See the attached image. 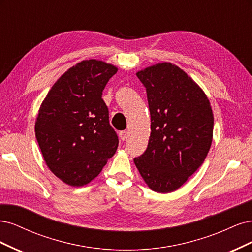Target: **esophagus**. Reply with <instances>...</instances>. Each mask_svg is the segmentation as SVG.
<instances>
[{"mask_svg": "<svg viewBox=\"0 0 252 252\" xmlns=\"http://www.w3.org/2000/svg\"><path fill=\"white\" fill-rule=\"evenodd\" d=\"M127 131H121V132H119V138L121 140H126V138L127 137Z\"/></svg>", "mask_w": 252, "mask_h": 252, "instance_id": "esophagus-1", "label": "esophagus"}]
</instances>
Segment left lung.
Segmentation results:
<instances>
[{"instance_id":"obj_1","label":"left lung","mask_w":252,"mask_h":252,"mask_svg":"<svg viewBox=\"0 0 252 252\" xmlns=\"http://www.w3.org/2000/svg\"><path fill=\"white\" fill-rule=\"evenodd\" d=\"M151 114L148 148L135 165L149 188L172 192L204 162L213 141L214 114L202 89L176 64L161 63L136 73Z\"/></svg>"}]
</instances>
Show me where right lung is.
<instances>
[{
	"label": "right lung",
	"mask_w": 252,
	"mask_h": 252,
	"mask_svg": "<svg viewBox=\"0 0 252 252\" xmlns=\"http://www.w3.org/2000/svg\"><path fill=\"white\" fill-rule=\"evenodd\" d=\"M117 68L101 61H83L56 80L40 104L35 136L51 172L71 186L99 175L118 147L109 123L102 91Z\"/></svg>",
	"instance_id": "obj_1"
}]
</instances>
